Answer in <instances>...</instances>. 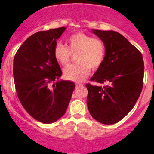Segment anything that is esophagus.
Wrapping results in <instances>:
<instances>
[{
    "instance_id": "esophagus-1",
    "label": "esophagus",
    "mask_w": 154,
    "mask_h": 154,
    "mask_svg": "<svg viewBox=\"0 0 154 154\" xmlns=\"http://www.w3.org/2000/svg\"><path fill=\"white\" fill-rule=\"evenodd\" d=\"M75 85H76V87L82 86V85H83V83H82V82H76Z\"/></svg>"
}]
</instances>
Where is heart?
<instances>
[{"instance_id":"heart-1","label":"heart","mask_w":154,"mask_h":154,"mask_svg":"<svg viewBox=\"0 0 154 154\" xmlns=\"http://www.w3.org/2000/svg\"><path fill=\"white\" fill-rule=\"evenodd\" d=\"M65 45L58 43L54 48L53 55L60 65H66L72 55L76 54L77 63L69 65L63 71L64 77L69 81H83L89 75L91 69L96 70L100 68L106 58L104 42L82 32L69 36L65 41Z\"/></svg>"}]
</instances>
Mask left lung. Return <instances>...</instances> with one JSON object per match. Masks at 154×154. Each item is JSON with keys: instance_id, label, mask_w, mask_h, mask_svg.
<instances>
[{"instance_id": "1", "label": "left lung", "mask_w": 154, "mask_h": 154, "mask_svg": "<svg viewBox=\"0 0 154 154\" xmlns=\"http://www.w3.org/2000/svg\"><path fill=\"white\" fill-rule=\"evenodd\" d=\"M106 48L103 65L91 81L106 85L86 84L87 106L91 116L103 124H114L135 106L143 85L142 54L116 31L92 30Z\"/></svg>"}]
</instances>
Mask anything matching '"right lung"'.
Segmentation results:
<instances>
[{"label": "right lung", "instance_id": "obj_1", "mask_svg": "<svg viewBox=\"0 0 154 154\" xmlns=\"http://www.w3.org/2000/svg\"><path fill=\"white\" fill-rule=\"evenodd\" d=\"M66 28L38 31L19 48L14 58L13 74L21 105L34 119L51 123L65 113L74 82L58 81L62 72L53 50Z\"/></svg>", "mask_w": 154, "mask_h": 154}]
</instances>
